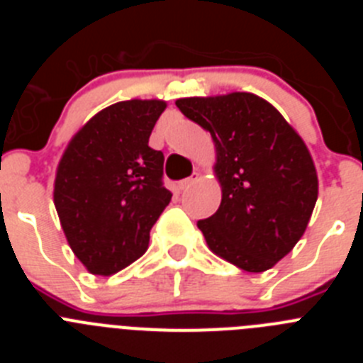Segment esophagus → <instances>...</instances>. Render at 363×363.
<instances>
[{"label":"esophagus","mask_w":363,"mask_h":363,"mask_svg":"<svg viewBox=\"0 0 363 363\" xmlns=\"http://www.w3.org/2000/svg\"><path fill=\"white\" fill-rule=\"evenodd\" d=\"M198 179H200V172H192L191 176H189V178H185V179H182V182H179V189H189V187H192V185L196 184Z\"/></svg>","instance_id":"34e87169"}]
</instances>
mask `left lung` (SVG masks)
Masks as SVG:
<instances>
[{"label": "left lung", "mask_w": 363, "mask_h": 363, "mask_svg": "<svg viewBox=\"0 0 363 363\" xmlns=\"http://www.w3.org/2000/svg\"><path fill=\"white\" fill-rule=\"evenodd\" d=\"M176 105L216 145L221 203L198 229L211 251L236 267L267 271L293 251L318 198L306 143L277 108L249 92Z\"/></svg>", "instance_id": "left-lung-1"}]
</instances>
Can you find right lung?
<instances>
[{
    "label": "right lung",
    "instance_id": "right-lung-1",
    "mask_svg": "<svg viewBox=\"0 0 363 363\" xmlns=\"http://www.w3.org/2000/svg\"><path fill=\"white\" fill-rule=\"evenodd\" d=\"M165 104L120 101L98 112L67 147L54 205L70 249L92 274L108 277L138 259L172 194L163 152L149 136Z\"/></svg>",
    "mask_w": 363,
    "mask_h": 363
}]
</instances>
